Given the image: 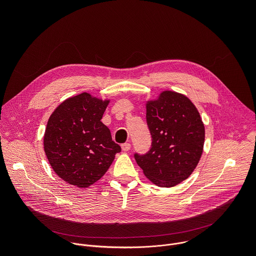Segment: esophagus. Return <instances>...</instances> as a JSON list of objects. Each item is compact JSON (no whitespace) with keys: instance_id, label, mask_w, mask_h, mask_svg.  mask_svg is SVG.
Wrapping results in <instances>:
<instances>
[{"instance_id":"1","label":"esophagus","mask_w":256,"mask_h":256,"mask_svg":"<svg viewBox=\"0 0 256 256\" xmlns=\"http://www.w3.org/2000/svg\"><path fill=\"white\" fill-rule=\"evenodd\" d=\"M122 151H124V152L130 151V142H124V144H122Z\"/></svg>"}]
</instances>
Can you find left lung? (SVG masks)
Segmentation results:
<instances>
[{"instance_id":"8db88e82","label":"left lung","mask_w":256,"mask_h":256,"mask_svg":"<svg viewBox=\"0 0 256 256\" xmlns=\"http://www.w3.org/2000/svg\"><path fill=\"white\" fill-rule=\"evenodd\" d=\"M150 150L134 153L138 165L153 184L171 188L186 180L196 167L204 148V126L194 103L184 95L164 91L147 103Z\"/></svg>"}]
</instances>
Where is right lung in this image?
<instances>
[{"label": "right lung", "instance_id": "obj_1", "mask_svg": "<svg viewBox=\"0 0 256 256\" xmlns=\"http://www.w3.org/2000/svg\"><path fill=\"white\" fill-rule=\"evenodd\" d=\"M108 102L82 93L64 100L48 122L46 155L58 177L70 184H95L122 151L101 122Z\"/></svg>", "mask_w": 256, "mask_h": 256}]
</instances>
